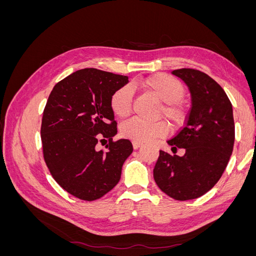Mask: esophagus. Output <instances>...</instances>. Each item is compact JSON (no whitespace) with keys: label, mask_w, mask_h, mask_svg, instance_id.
<instances>
[{"label":"esophagus","mask_w":256,"mask_h":256,"mask_svg":"<svg viewBox=\"0 0 256 256\" xmlns=\"http://www.w3.org/2000/svg\"><path fill=\"white\" fill-rule=\"evenodd\" d=\"M132 145H134V150H138V147H140L142 144H141L140 142H136V141H134V142H132Z\"/></svg>","instance_id":"1"}]
</instances>
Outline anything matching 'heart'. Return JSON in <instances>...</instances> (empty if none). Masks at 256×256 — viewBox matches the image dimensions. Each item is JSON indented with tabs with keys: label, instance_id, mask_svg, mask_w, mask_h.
I'll use <instances>...</instances> for the list:
<instances>
[{
	"label": "heart",
	"instance_id": "1",
	"mask_svg": "<svg viewBox=\"0 0 256 256\" xmlns=\"http://www.w3.org/2000/svg\"><path fill=\"white\" fill-rule=\"evenodd\" d=\"M150 92L161 102L159 116H164L174 128L180 127L187 118V106L182 102L184 96V84L174 76L166 74H157L136 83ZM134 90L130 85H124L111 97V109L118 118L128 116L132 109ZM120 134L136 142H150L168 134V125L164 122H145L134 118L120 125Z\"/></svg>",
	"mask_w": 256,
	"mask_h": 256
}]
</instances>
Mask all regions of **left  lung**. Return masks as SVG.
I'll list each match as a JSON object with an SVG mask.
<instances>
[{"instance_id":"1","label":"left lung","mask_w":256,"mask_h":256,"mask_svg":"<svg viewBox=\"0 0 256 256\" xmlns=\"http://www.w3.org/2000/svg\"><path fill=\"white\" fill-rule=\"evenodd\" d=\"M172 74L188 85L191 109L184 126L168 141L173 152L160 150L154 178L166 194L177 200L198 198L221 178L235 141L233 106L226 92L208 74L191 68Z\"/></svg>"}]
</instances>
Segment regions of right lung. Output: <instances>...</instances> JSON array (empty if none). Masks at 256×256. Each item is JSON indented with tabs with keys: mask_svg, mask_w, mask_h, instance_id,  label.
Returning <instances> with one entry per match:
<instances>
[{
	"mask_svg": "<svg viewBox=\"0 0 256 256\" xmlns=\"http://www.w3.org/2000/svg\"><path fill=\"white\" fill-rule=\"evenodd\" d=\"M127 83V76L81 69L54 85L44 106L40 134L46 164L60 187L80 200H98L112 190L134 150L126 138L113 141L118 122L111 97ZM99 138H110L106 151L98 150Z\"/></svg>",
	"mask_w": 256,
	"mask_h": 256,
	"instance_id": "obj_1",
	"label": "right lung"
}]
</instances>
